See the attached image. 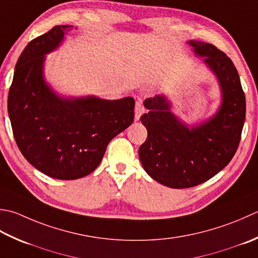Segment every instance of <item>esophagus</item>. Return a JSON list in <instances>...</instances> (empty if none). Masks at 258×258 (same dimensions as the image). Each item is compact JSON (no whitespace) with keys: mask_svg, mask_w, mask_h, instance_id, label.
<instances>
[{"mask_svg":"<svg viewBox=\"0 0 258 258\" xmlns=\"http://www.w3.org/2000/svg\"><path fill=\"white\" fill-rule=\"evenodd\" d=\"M144 112V107L142 105V102L141 100H138L135 104V120H139L141 115H142V113Z\"/></svg>","mask_w":258,"mask_h":258,"instance_id":"1","label":"esophagus"}]
</instances>
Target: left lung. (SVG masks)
<instances>
[{
  "label": "left lung",
  "mask_w": 258,
  "mask_h": 258,
  "mask_svg": "<svg viewBox=\"0 0 258 258\" xmlns=\"http://www.w3.org/2000/svg\"><path fill=\"white\" fill-rule=\"evenodd\" d=\"M218 80L221 103L206 122L189 126L171 112L165 95L144 100L149 110L141 116L148 139L139 156L151 178L173 189L204 183L230 162L239 145L246 99L233 61L214 44L188 42Z\"/></svg>",
  "instance_id": "1"
}]
</instances>
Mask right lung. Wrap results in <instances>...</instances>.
Wrapping results in <instances>:
<instances>
[{
    "instance_id": "right-lung-1",
    "label": "right lung",
    "mask_w": 258,
    "mask_h": 258,
    "mask_svg": "<svg viewBox=\"0 0 258 258\" xmlns=\"http://www.w3.org/2000/svg\"><path fill=\"white\" fill-rule=\"evenodd\" d=\"M72 30L73 25H55L28 43L15 64L8 98L21 153L35 169L59 180L92 173L110 140L134 119L133 97H63L45 82V54L57 49Z\"/></svg>"
}]
</instances>
